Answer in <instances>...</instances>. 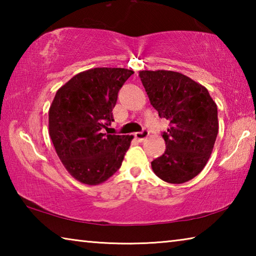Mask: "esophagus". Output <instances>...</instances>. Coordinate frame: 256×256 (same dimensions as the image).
<instances>
[{
    "instance_id": "obj_1",
    "label": "esophagus",
    "mask_w": 256,
    "mask_h": 256,
    "mask_svg": "<svg viewBox=\"0 0 256 256\" xmlns=\"http://www.w3.org/2000/svg\"><path fill=\"white\" fill-rule=\"evenodd\" d=\"M134 136H136V138H138V141L142 142V141H144L146 138H148L149 132L146 131V130H144V131H142V132H138V133L134 134Z\"/></svg>"
}]
</instances>
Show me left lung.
I'll return each mask as SVG.
<instances>
[{"label": "left lung", "instance_id": "8db88e82", "mask_svg": "<svg viewBox=\"0 0 256 256\" xmlns=\"http://www.w3.org/2000/svg\"><path fill=\"white\" fill-rule=\"evenodd\" d=\"M151 105L170 122L164 152L151 162L156 175L182 184L200 174L214 149L219 122L216 105L206 86L180 72L140 71Z\"/></svg>", "mask_w": 256, "mask_h": 256}]
</instances>
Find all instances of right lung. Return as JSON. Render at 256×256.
<instances>
[{
  "mask_svg": "<svg viewBox=\"0 0 256 256\" xmlns=\"http://www.w3.org/2000/svg\"><path fill=\"white\" fill-rule=\"evenodd\" d=\"M133 71L94 68L78 73L56 92L50 136L66 170L80 183L98 185L120 170L133 136L102 133L114 120L118 94Z\"/></svg>",
  "mask_w": 256,
  "mask_h": 256,
  "instance_id": "right-lung-1",
  "label": "right lung"
}]
</instances>
